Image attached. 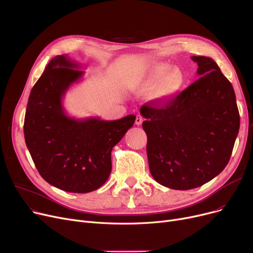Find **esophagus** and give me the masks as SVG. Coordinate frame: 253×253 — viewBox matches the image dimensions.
<instances>
[{
  "label": "esophagus",
  "mask_w": 253,
  "mask_h": 253,
  "mask_svg": "<svg viewBox=\"0 0 253 253\" xmlns=\"http://www.w3.org/2000/svg\"><path fill=\"white\" fill-rule=\"evenodd\" d=\"M143 123V117L141 115H137L136 117V125L137 126H141Z\"/></svg>",
  "instance_id": "34e87169"
}]
</instances>
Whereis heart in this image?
Wrapping results in <instances>:
<instances>
[{
  "mask_svg": "<svg viewBox=\"0 0 253 253\" xmlns=\"http://www.w3.org/2000/svg\"><path fill=\"white\" fill-rule=\"evenodd\" d=\"M185 84V76L181 69L171 68L166 63L156 64L138 82V88L148 92L155 88L154 97L158 100H169L179 93Z\"/></svg>",
  "mask_w": 253,
  "mask_h": 253,
  "instance_id": "1",
  "label": "heart"
}]
</instances>
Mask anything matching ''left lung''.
I'll use <instances>...</instances> for the list:
<instances>
[{
    "label": "left lung",
    "mask_w": 253,
    "mask_h": 253,
    "mask_svg": "<svg viewBox=\"0 0 253 253\" xmlns=\"http://www.w3.org/2000/svg\"><path fill=\"white\" fill-rule=\"evenodd\" d=\"M200 77L165 106L146 103L147 156L154 180L190 190L219 174L230 160L240 116L232 84L210 57L192 56Z\"/></svg>",
    "instance_id": "obj_1"
}]
</instances>
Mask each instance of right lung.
<instances>
[{
    "mask_svg": "<svg viewBox=\"0 0 253 253\" xmlns=\"http://www.w3.org/2000/svg\"><path fill=\"white\" fill-rule=\"evenodd\" d=\"M81 64L54 57L34 85L24 118V139L36 168L52 186L71 193L97 190L111 172V151L135 123L68 116L62 99L84 76Z\"/></svg>",
    "mask_w": 253,
    "mask_h": 253,
    "instance_id": "right-lung-1",
    "label": "right lung"
}]
</instances>
